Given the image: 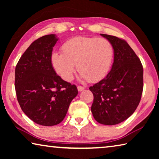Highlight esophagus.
Segmentation results:
<instances>
[{
	"mask_svg": "<svg viewBox=\"0 0 159 159\" xmlns=\"http://www.w3.org/2000/svg\"><path fill=\"white\" fill-rule=\"evenodd\" d=\"M77 88H78V90H79V92H81V91L85 90V87H83V86H80V85L78 86Z\"/></svg>",
	"mask_w": 159,
	"mask_h": 159,
	"instance_id": "obj_1",
	"label": "esophagus"
}]
</instances>
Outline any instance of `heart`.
Here are the masks:
<instances>
[{"mask_svg": "<svg viewBox=\"0 0 159 159\" xmlns=\"http://www.w3.org/2000/svg\"><path fill=\"white\" fill-rule=\"evenodd\" d=\"M62 54L53 52L51 64L63 80L71 81L76 65L80 79L99 81L111 69L114 50L109 40L104 38L75 36L64 43Z\"/></svg>", "mask_w": 159, "mask_h": 159, "instance_id": "obj_1", "label": "heart"}]
</instances>
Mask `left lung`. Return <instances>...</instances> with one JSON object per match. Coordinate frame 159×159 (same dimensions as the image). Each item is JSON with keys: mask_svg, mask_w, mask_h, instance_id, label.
I'll use <instances>...</instances> for the list:
<instances>
[{"mask_svg": "<svg viewBox=\"0 0 159 159\" xmlns=\"http://www.w3.org/2000/svg\"><path fill=\"white\" fill-rule=\"evenodd\" d=\"M111 43L114 63L107 76L89 88L94 96L91 111L103 125L124 121L135 111L143 91V67L125 40L102 34Z\"/></svg>", "mask_w": 159, "mask_h": 159, "instance_id": "obj_1", "label": "left lung"}]
</instances>
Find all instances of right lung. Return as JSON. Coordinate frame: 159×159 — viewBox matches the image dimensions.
Wrapping results in <instances>:
<instances>
[{"mask_svg":"<svg viewBox=\"0 0 159 159\" xmlns=\"http://www.w3.org/2000/svg\"><path fill=\"white\" fill-rule=\"evenodd\" d=\"M55 34L43 36L26 49L15 68V87L23 112L37 124L52 126L64 120L78 95L75 85L56 74L51 64Z\"/></svg>","mask_w":159,"mask_h":159,"instance_id":"add662e5","label":"right lung"}]
</instances>
